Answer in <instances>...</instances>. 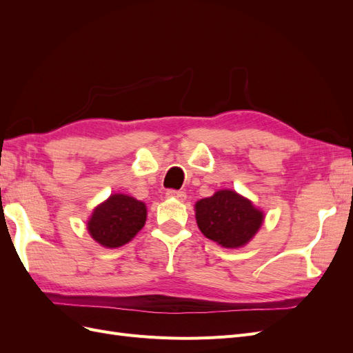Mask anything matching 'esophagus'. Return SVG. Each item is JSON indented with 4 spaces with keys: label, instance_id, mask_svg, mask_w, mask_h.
Instances as JSON below:
<instances>
[{
    "label": "esophagus",
    "instance_id": "1",
    "mask_svg": "<svg viewBox=\"0 0 353 353\" xmlns=\"http://www.w3.org/2000/svg\"><path fill=\"white\" fill-rule=\"evenodd\" d=\"M166 196H168V197H172V199H176V200H179V201H184L185 197H187V194L184 193V191L172 190V188L166 191Z\"/></svg>",
    "mask_w": 353,
    "mask_h": 353
}]
</instances>
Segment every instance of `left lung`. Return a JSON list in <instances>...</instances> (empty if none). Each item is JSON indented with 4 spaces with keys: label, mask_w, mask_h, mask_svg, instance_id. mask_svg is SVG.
Listing matches in <instances>:
<instances>
[{
    "label": "left lung",
    "mask_w": 353,
    "mask_h": 353,
    "mask_svg": "<svg viewBox=\"0 0 353 353\" xmlns=\"http://www.w3.org/2000/svg\"><path fill=\"white\" fill-rule=\"evenodd\" d=\"M200 231L223 248H240L262 225L263 213L236 191L221 190L212 197L196 203Z\"/></svg>",
    "instance_id": "8db88e82"
}]
</instances>
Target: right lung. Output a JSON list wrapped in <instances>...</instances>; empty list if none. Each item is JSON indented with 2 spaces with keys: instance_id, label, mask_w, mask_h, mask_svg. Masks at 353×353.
<instances>
[{
  "instance_id": "add662e5",
  "label": "right lung",
  "mask_w": 353,
  "mask_h": 353,
  "mask_svg": "<svg viewBox=\"0 0 353 353\" xmlns=\"http://www.w3.org/2000/svg\"><path fill=\"white\" fill-rule=\"evenodd\" d=\"M147 218L145 205L125 194H113L94 210L88 231L104 248H119L132 240Z\"/></svg>"
}]
</instances>
